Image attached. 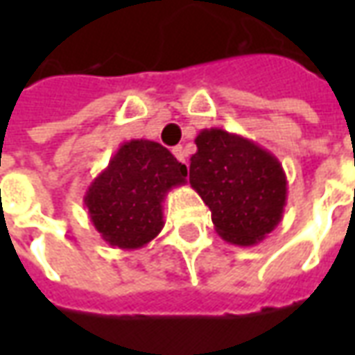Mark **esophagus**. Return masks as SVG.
Returning a JSON list of instances; mask_svg holds the SVG:
<instances>
[{"label":"esophagus","mask_w":355,"mask_h":355,"mask_svg":"<svg viewBox=\"0 0 355 355\" xmlns=\"http://www.w3.org/2000/svg\"><path fill=\"white\" fill-rule=\"evenodd\" d=\"M173 155H175V157H177L180 163H186V152H184V148H182V146L173 148Z\"/></svg>","instance_id":"esophagus-1"}]
</instances>
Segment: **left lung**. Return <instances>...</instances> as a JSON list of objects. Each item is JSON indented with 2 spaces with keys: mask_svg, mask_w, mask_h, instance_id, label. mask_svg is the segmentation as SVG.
Here are the masks:
<instances>
[{
  "mask_svg": "<svg viewBox=\"0 0 355 355\" xmlns=\"http://www.w3.org/2000/svg\"><path fill=\"white\" fill-rule=\"evenodd\" d=\"M190 184L211 209L216 234L232 245L261 243L282 223L287 177L274 154L218 127L196 137Z\"/></svg>",
  "mask_w": 355,
  "mask_h": 355,
  "instance_id": "8db88e82",
  "label": "left lung"
}]
</instances>
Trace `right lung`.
Listing matches in <instances>:
<instances>
[{
	"instance_id": "1",
	"label": "right lung",
	"mask_w": 355,
	"mask_h": 355,
	"mask_svg": "<svg viewBox=\"0 0 355 355\" xmlns=\"http://www.w3.org/2000/svg\"><path fill=\"white\" fill-rule=\"evenodd\" d=\"M188 169L159 142L132 139L112 155L83 196L94 230L112 247L140 249L162 232L163 200Z\"/></svg>"
}]
</instances>
